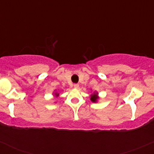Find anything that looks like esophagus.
Returning a JSON list of instances; mask_svg holds the SVG:
<instances>
[{
    "label": "esophagus",
    "mask_w": 154,
    "mask_h": 154,
    "mask_svg": "<svg viewBox=\"0 0 154 154\" xmlns=\"http://www.w3.org/2000/svg\"><path fill=\"white\" fill-rule=\"evenodd\" d=\"M74 87L75 88H79V84H77V83H75V84H74Z\"/></svg>",
    "instance_id": "1"
}]
</instances>
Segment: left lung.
Instances as JSON below:
<instances>
[{
    "mask_svg": "<svg viewBox=\"0 0 154 154\" xmlns=\"http://www.w3.org/2000/svg\"><path fill=\"white\" fill-rule=\"evenodd\" d=\"M97 94H92V95L91 96V100L92 102H96V100H97Z\"/></svg>",
    "mask_w": 154,
    "mask_h": 154,
    "instance_id": "obj_1",
    "label": "left lung"
}]
</instances>
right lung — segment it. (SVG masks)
<instances>
[{
  "instance_id": "1",
  "label": "right lung",
  "mask_w": 154,
  "mask_h": 154,
  "mask_svg": "<svg viewBox=\"0 0 154 154\" xmlns=\"http://www.w3.org/2000/svg\"><path fill=\"white\" fill-rule=\"evenodd\" d=\"M59 94H56V96H58Z\"/></svg>"
}]
</instances>
